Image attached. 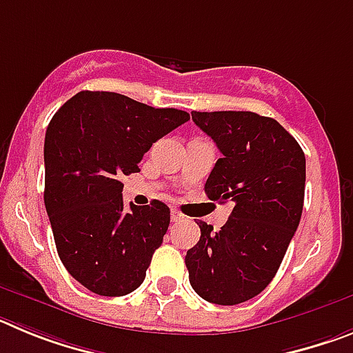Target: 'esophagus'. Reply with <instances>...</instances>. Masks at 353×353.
Here are the masks:
<instances>
[{
    "mask_svg": "<svg viewBox=\"0 0 353 353\" xmlns=\"http://www.w3.org/2000/svg\"><path fill=\"white\" fill-rule=\"evenodd\" d=\"M183 219H185V215H183L182 212H179L176 208H173V210H171V221H173V223H180V221H183Z\"/></svg>",
    "mask_w": 353,
    "mask_h": 353,
    "instance_id": "esophagus-1",
    "label": "esophagus"
}]
</instances>
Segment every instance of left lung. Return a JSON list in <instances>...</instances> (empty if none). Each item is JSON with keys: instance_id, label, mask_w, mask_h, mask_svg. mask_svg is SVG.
I'll return each instance as SVG.
<instances>
[{"instance_id": "1", "label": "left lung", "mask_w": 353, "mask_h": 353, "mask_svg": "<svg viewBox=\"0 0 353 353\" xmlns=\"http://www.w3.org/2000/svg\"><path fill=\"white\" fill-rule=\"evenodd\" d=\"M223 157L205 183L208 199L233 205L219 232L199 221L185 265L205 301L235 305L263 292L281 265L304 207L305 157L274 118L251 111H192Z\"/></svg>"}]
</instances>
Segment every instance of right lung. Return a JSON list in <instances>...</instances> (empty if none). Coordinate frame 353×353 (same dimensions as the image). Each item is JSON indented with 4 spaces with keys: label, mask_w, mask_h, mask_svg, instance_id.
Returning <instances> with one entry per match:
<instances>
[{
    "label": "right lung",
    "mask_w": 353,
    "mask_h": 353,
    "mask_svg": "<svg viewBox=\"0 0 353 353\" xmlns=\"http://www.w3.org/2000/svg\"><path fill=\"white\" fill-rule=\"evenodd\" d=\"M187 120L180 109L86 90L49 121L43 203L61 263L90 292L121 297L145 281L170 226V208L154 199L127 210L120 179L138 173L152 143Z\"/></svg>",
    "instance_id": "1"
}]
</instances>
